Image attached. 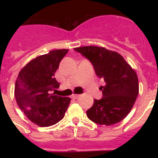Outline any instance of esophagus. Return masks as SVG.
Returning <instances> with one entry per match:
<instances>
[{"instance_id": "1", "label": "esophagus", "mask_w": 158, "mask_h": 158, "mask_svg": "<svg viewBox=\"0 0 158 158\" xmlns=\"http://www.w3.org/2000/svg\"><path fill=\"white\" fill-rule=\"evenodd\" d=\"M79 96H80V95L79 94H73L71 97H72L73 99H77V98H78Z\"/></svg>"}]
</instances>
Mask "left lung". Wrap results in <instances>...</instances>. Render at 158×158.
Here are the masks:
<instances>
[{
    "mask_svg": "<svg viewBox=\"0 0 158 158\" xmlns=\"http://www.w3.org/2000/svg\"><path fill=\"white\" fill-rule=\"evenodd\" d=\"M91 62L96 74L103 78V97L94 100L87 111L88 118L100 125L111 126L120 122L132 109L139 85L137 73L123 57L104 47L87 46L74 48Z\"/></svg>",
    "mask_w": 158,
    "mask_h": 158,
    "instance_id": "left-lung-1",
    "label": "left lung"
}]
</instances>
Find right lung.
Segmentation results:
<instances>
[{"mask_svg":"<svg viewBox=\"0 0 158 158\" xmlns=\"http://www.w3.org/2000/svg\"><path fill=\"white\" fill-rule=\"evenodd\" d=\"M69 50H54L36 57L19 71L15 84L16 103L24 115L40 127H50L64 117L70 98L51 94L59 87L54 73Z\"/></svg>","mask_w":158,"mask_h":158,"instance_id":"add662e5","label":"right lung"}]
</instances>
